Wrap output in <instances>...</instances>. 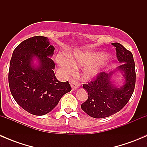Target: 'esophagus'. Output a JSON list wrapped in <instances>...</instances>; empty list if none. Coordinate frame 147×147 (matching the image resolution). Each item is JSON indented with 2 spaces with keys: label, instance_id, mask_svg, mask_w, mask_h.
Masks as SVG:
<instances>
[{
  "label": "esophagus",
  "instance_id": "1",
  "mask_svg": "<svg viewBox=\"0 0 147 147\" xmlns=\"http://www.w3.org/2000/svg\"><path fill=\"white\" fill-rule=\"evenodd\" d=\"M70 84L72 90H76L80 87V84L76 80H71Z\"/></svg>",
  "mask_w": 147,
  "mask_h": 147
}]
</instances>
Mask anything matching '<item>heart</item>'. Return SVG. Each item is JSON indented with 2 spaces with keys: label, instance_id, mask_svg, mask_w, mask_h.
Segmentation results:
<instances>
[{
  "label": "heart",
  "instance_id": "1",
  "mask_svg": "<svg viewBox=\"0 0 147 147\" xmlns=\"http://www.w3.org/2000/svg\"><path fill=\"white\" fill-rule=\"evenodd\" d=\"M95 56L91 53H77L71 57L70 61L68 59L60 56L58 58V63L65 70L70 72L72 69V65L75 67L82 66V65L92 63L95 60ZM100 69V66L98 63H92L84 68L83 70V75L84 78H87V79L92 78L98 74Z\"/></svg>",
  "mask_w": 147,
  "mask_h": 147
}]
</instances>
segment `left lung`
<instances>
[{
	"label": "left lung",
	"mask_w": 147,
	"mask_h": 147,
	"mask_svg": "<svg viewBox=\"0 0 147 147\" xmlns=\"http://www.w3.org/2000/svg\"><path fill=\"white\" fill-rule=\"evenodd\" d=\"M116 47L117 57L122 64L117 70L124 72L125 83L120 88L115 87L110 80L112 72H100L93 80L83 84V88L88 92V99L81 108L89 116L105 118L121 110L131 98L136 82L135 64L133 55L122 45L112 43Z\"/></svg>",
	"instance_id": "left-lung-1"
}]
</instances>
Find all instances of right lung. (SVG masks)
I'll use <instances>...</instances> for the list:
<instances>
[{"label":"right lung","instance_id":"right-lung-1","mask_svg":"<svg viewBox=\"0 0 147 147\" xmlns=\"http://www.w3.org/2000/svg\"><path fill=\"white\" fill-rule=\"evenodd\" d=\"M55 47L43 36L23 41L14 50L10 62L8 83L10 92L23 109L34 115H44L53 110L61 97L71 91L69 82L57 80L50 58ZM37 57L39 65L34 67Z\"/></svg>","mask_w":147,"mask_h":147}]
</instances>
